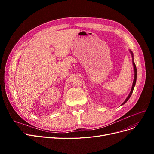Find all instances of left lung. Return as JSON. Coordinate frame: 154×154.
<instances>
[{"label": "left lung", "instance_id": "8db88e82", "mask_svg": "<svg viewBox=\"0 0 154 154\" xmlns=\"http://www.w3.org/2000/svg\"><path fill=\"white\" fill-rule=\"evenodd\" d=\"M129 51H130L131 54V55H132V63H133V66H134V81H133V84H132V88H131V91L130 92V93H129L127 97L126 98V99L125 100V101L122 103V105L121 106H122V105H124V103H125L127 100L129 99V98L131 97V96L132 95V92H133V91H134V87L135 85V83H136V80H137V68H136V66L135 64L134 63V54H133V52H132V51L129 50Z\"/></svg>", "mask_w": 154, "mask_h": 154}]
</instances>
